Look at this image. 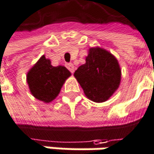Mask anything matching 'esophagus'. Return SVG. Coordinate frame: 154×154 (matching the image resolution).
Listing matches in <instances>:
<instances>
[{
  "label": "esophagus",
  "mask_w": 154,
  "mask_h": 154,
  "mask_svg": "<svg viewBox=\"0 0 154 154\" xmlns=\"http://www.w3.org/2000/svg\"><path fill=\"white\" fill-rule=\"evenodd\" d=\"M66 66V68H67L71 73H74V71H75V66H74V65H73L72 63H67Z\"/></svg>",
  "instance_id": "esophagus-1"
}]
</instances>
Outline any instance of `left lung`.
Segmentation results:
<instances>
[{
	"mask_svg": "<svg viewBox=\"0 0 154 154\" xmlns=\"http://www.w3.org/2000/svg\"><path fill=\"white\" fill-rule=\"evenodd\" d=\"M74 75L87 97L101 103L106 101L118 88L121 69L111 53L100 48H91L86 63L75 71Z\"/></svg>",
	"mask_w": 154,
	"mask_h": 154,
	"instance_id": "8db88e82",
	"label": "left lung"
}]
</instances>
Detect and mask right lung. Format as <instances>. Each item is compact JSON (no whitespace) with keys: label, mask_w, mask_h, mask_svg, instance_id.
<instances>
[{"label":"right lung","mask_w":154,"mask_h":154,"mask_svg":"<svg viewBox=\"0 0 154 154\" xmlns=\"http://www.w3.org/2000/svg\"><path fill=\"white\" fill-rule=\"evenodd\" d=\"M70 72L63 66H53L49 59L42 56L27 75V82L34 97L49 103L59 94Z\"/></svg>","instance_id":"add662e5"}]
</instances>
